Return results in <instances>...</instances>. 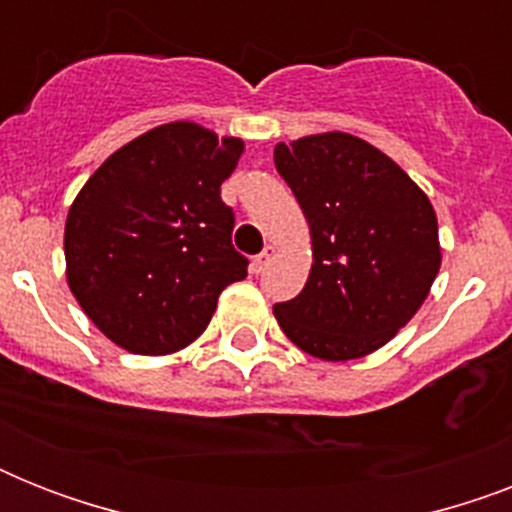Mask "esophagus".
<instances>
[{"label":"esophagus","instance_id":"34e87169","mask_svg":"<svg viewBox=\"0 0 512 512\" xmlns=\"http://www.w3.org/2000/svg\"><path fill=\"white\" fill-rule=\"evenodd\" d=\"M276 255V247H271V244H268V247L263 249V252H260V255L255 257V260H252V268H255V273H260L265 268V265L271 263V257Z\"/></svg>","mask_w":512,"mask_h":512}]
</instances>
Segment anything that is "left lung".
<instances>
[{
	"instance_id": "1",
	"label": "left lung",
	"mask_w": 512,
	"mask_h": 512,
	"mask_svg": "<svg viewBox=\"0 0 512 512\" xmlns=\"http://www.w3.org/2000/svg\"><path fill=\"white\" fill-rule=\"evenodd\" d=\"M311 225L313 265L295 300L273 305L297 348L350 361L382 348L425 303L438 268V220L420 185L348 132L273 151Z\"/></svg>"
}]
</instances>
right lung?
I'll use <instances>...</instances> for the list:
<instances>
[{
    "mask_svg": "<svg viewBox=\"0 0 512 512\" xmlns=\"http://www.w3.org/2000/svg\"><path fill=\"white\" fill-rule=\"evenodd\" d=\"M244 143L193 122L130 140L68 209L66 279L82 311L119 348L164 356L207 329L217 297L247 276L231 244L220 185Z\"/></svg>",
    "mask_w": 512,
    "mask_h": 512,
    "instance_id": "add662e5",
    "label": "right lung"
}]
</instances>
